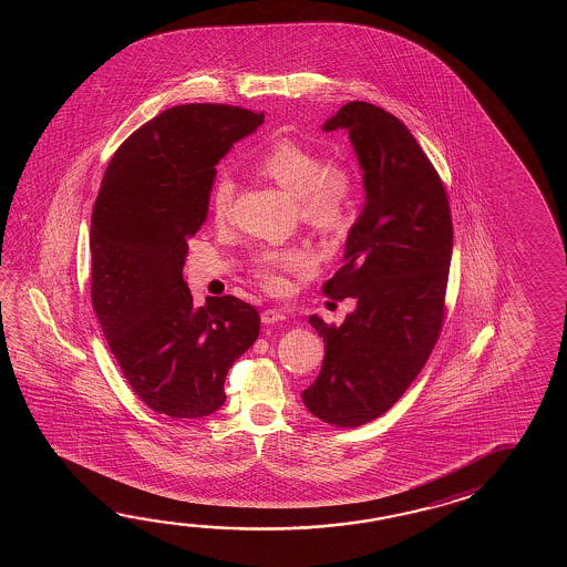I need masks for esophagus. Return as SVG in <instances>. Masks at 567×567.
Wrapping results in <instances>:
<instances>
[{
  "mask_svg": "<svg viewBox=\"0 0 567 567\" xmlns=\"http://www.w3.org/2000/svg\"><path fill=\"white\" fill-rule=\"evenodd\" d=\"M288 316H286V310H279V308H267L261 312V322L266 326L278 324V322H284Z\"/></svg>",
  "mask_w": 567,
  "mask_h": 567,
  "instance_id": "1",
  "label": "esophagus"
}]
</instances>
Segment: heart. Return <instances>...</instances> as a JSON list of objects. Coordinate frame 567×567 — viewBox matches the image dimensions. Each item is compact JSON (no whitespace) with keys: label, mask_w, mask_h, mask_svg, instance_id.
<instances>
[{"label":"heart","mask_w":567,"mask_h":567,"mask_svg":"<svg viewBox=\"0 0 567 567\" xmlns=\"http://www.w3.org/2000/svg\"><path fill=\"white\" fill-rule=\"evenodd\" d=\"M255 168L281 190L298 200L303 223L318 230H337L349 218L352 200V174L347 166L328 162L308 145L293 140H279L257 157ZM233 182L218 178L210 193V210L220 218L229 208ZM313 267V255L306 247L267 249L257 255L255 278L266 289L284 288L286 274H308Z\"/></svg>","instance_id":"obj_1"}]
</instances>
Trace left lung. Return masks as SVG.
<instances>
[{
	"instance_id": "8db88e82",
	"label": "left lung",
	"mask_w": 567,
	"mask_h": 567,
	"mask_svg": "<svg viewBox=\"0 0 567 567\" xmlns=\"http://www.w3.org/2000/svg\"><path fill=\"white\" fill-rule=\"evenodd\" d=\"M322 130L349 132L367 196L344 266L324 284L357 308L338 328L310 316L326 357L301 401L322 422L357 427L391 410L434 349L454 235L446 188L395 115L350 101Z\"/></svg>"
}]
</instances>
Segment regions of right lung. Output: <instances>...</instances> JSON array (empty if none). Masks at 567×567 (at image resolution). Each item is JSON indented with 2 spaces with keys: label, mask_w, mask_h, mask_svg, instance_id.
<instances>
[{
  "label": "right lung",
  "mask_w": 567,
  "mask_h": 567,
  "mask_svg": "<svg viewBox=\"0 0 567 567\" xmlns=\"http://www.w3.org/2000/svg\"><path fill=\"white\" fill-rule=\"evenodd\" d=\"M264 113L190 103L133 132L109 162L91 217V298L109 349L137 398L176 420L225 403L233 362L259 337L235 296L196 308L182 267L208 213L218 159Z\"/></svg>",
  "instance_id": "add662e5"
}]
</instances>
